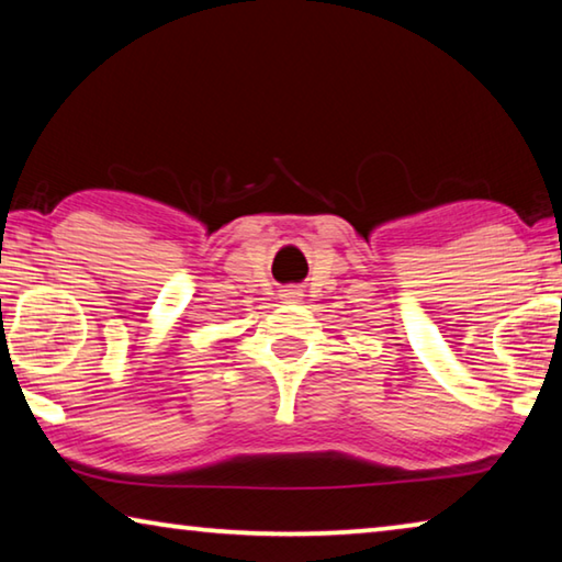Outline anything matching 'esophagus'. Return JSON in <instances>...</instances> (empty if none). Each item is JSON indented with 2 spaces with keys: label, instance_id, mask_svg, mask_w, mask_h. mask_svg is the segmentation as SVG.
Here are the masks:
<instances>
[{
  "label": "esophagus",
  "instance_id": "esophagus-1",
  "mask_svg": "<svg viewBox=\"0 0 562 562\" xmlns=\"http://www.w3.org/2000/svg\"><path fill=\"white\" fill-rule=\"evenodd\" d=\"M300 290H294V288H290V290H282V300H288V302H300Z\"/></svg>",
  "mask_w": 562,
  "mask_h": 562
}]
</instances>
